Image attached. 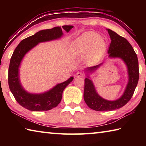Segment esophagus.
I'll return each instance as SVG.
<instances>
[{
  "label": "esophagus",
  "mask_w": 146,
  "mask_h": 146,
  "mask_svg": "<svg viewBox=\"0 0 146 146\" xmlns=\"http://www.w3.org/2000/svg\"><path fill=\"white\" fill-rule=\"evenodd\" d=\"M75 76H78V77L79 76H80V77H84V73H82L78 72L76 73Z\"/></svg>",
  "instance_id": "34e87169"
}]
</instances>
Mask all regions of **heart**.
Here are the masks:
<instances>
[{
    "label": "heart",
    "mask_w": 146,
    "mask_h": 146,
    "mask_svg": "<svg viewBox=\"0 0 146 146\" xmlns=\"http://www.w3.org/2000/svg\"><path fill=\"white\" fill-rule=\"evenodd\" d=\"M106 42L102 36L93 31L83 33L71 44V54L75 57L82 56L91 51V56L96 58L104 51Z\"/></svg>",
    "instance_id": "1"
}]
</instances>
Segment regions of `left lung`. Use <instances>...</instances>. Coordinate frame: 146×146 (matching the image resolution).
<instances>
[{
  "label": "left lung",
  "instance_id": "obj_1",
  "mask_svg": "<svg viewBox=\"0 0 146 146\" xmlns=\"http://www.w3.org/2000/svg\"><path fill=\"white\" fill-rule=\"evenodd\" d=\"M110 36L111 44L108 53V57L111 58H119L127 66L128 82L124 92L121 97L115 100L104 99L97 92L93 81L89 74L97 71L102 66L103 63L85 69L87 78H85L84 99L90 108L97 111H113L121 108L129 102L134 93L139 78V69L137 55L133 47L125 38L115 31L107 29Z\"/></svg>",
  "mask_w": 146,
  "mask_h": 146
}]
</instances>
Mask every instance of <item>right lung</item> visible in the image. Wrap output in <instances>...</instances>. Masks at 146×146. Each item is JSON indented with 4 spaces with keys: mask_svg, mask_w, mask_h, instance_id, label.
<instances>
[{
    "mask_svg": "<svg viewBox=\"0 0 146 146\" xmlns=\"http://www.w3.org/2000/svg\"><path fill=\"white\" fill-rule=\"evenodd\" d=\"M73 26H63L67 33ZM63 35L61 27L40 30L19 43L11 56L8 70V84L11 92L20 105L33 111H48L56 107L60 102L62 93L69 84L72 82L71 76L65 82L57 84L51 90L41 93H31L24 90L20 80L19 68L24 56L37 44L60 38Z\"/></svg>",
    "mask_w": 146,
    "mask_h": 146,
    "instance_id": "obj_1",
    "label": "right lung"
}]
</instances>
